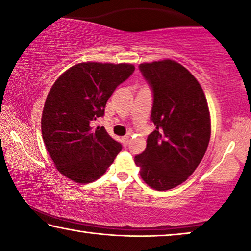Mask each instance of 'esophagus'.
<instances>
[{"label":"esophagus","instance_id":"34e87169","mask_svg":"<svg viewBox=\"0 0 251 251\" xmlns=\"http://www.w3.org/2000/svg\"><path fill=\"white\" fill-rule=\"evenodd\" d=\"M122 142H123V144H124L125 146H127V144H128V142H129V136L128 135H126V136H124L122 138Z\"/></svg>","mask_w":251,"mask_h":251}]
</instances>
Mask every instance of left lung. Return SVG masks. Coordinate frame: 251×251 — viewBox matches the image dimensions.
I'll return each mask as SVG.
<instances>
[{
    "label": "left lung",
    "mask_w": 251,
    "mask_h": 251,
    "mask_svg": "<svg viewBox=\"0 0 251 251\" xmlns=\"http://www.w3.org/2000/svg\"><path fill=\"white\" fill-rule=\"evenodd\" d=\"M140 70L153 89L151 119L156 127L134 161L147 185L170 190L186 181L204 156L211 135L208 102L196 77L176 61L141 63Z\"/></svg>",
    "instance_id": "left-lung-1"
}]
</instances>
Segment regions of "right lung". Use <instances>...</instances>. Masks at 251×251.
<instances>
[{
  "label": "right lung",
  "instance_id": "add662e5",
  "mask_svg": "<svg viewBox=\"0 0 251 251\" xmlns=\"http://www.w3.org/2000/svg\"><path fill=\"white\" fill-rule=\"evenodd\" d=\"M130 63L81 62L66 70L48 94L41 130L48 153L62 176L77 183L96 181L122 145L94 122L108 98L134 73Z\"/></svg>",
  "mask_w": 251,
  "mask_h": 251
}]
</instances>
